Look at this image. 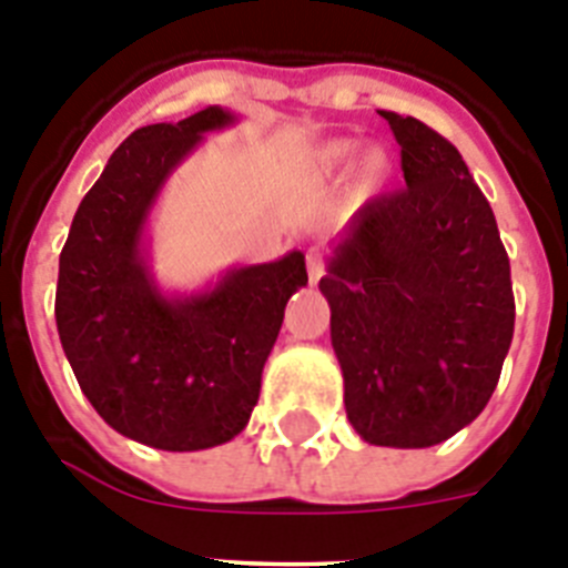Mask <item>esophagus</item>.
I'll return each mask as SVG.
<instances>
[{"label": "esophagus", "mask_w": 568, "mask_h": 568, "mask_svg": "<svg viewBox=\"0 0 568 568\" xmlns=\"http://www.w3.org/2000/svg\"><path fill=\"white\" fill-rule=\"evenodd\" d=\"M307 273H310V281H321V275H324V255L318 253V250H310L307 253Z\"/></svg>", "instance_id": "1"}]
</instances>
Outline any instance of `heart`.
<instances>
[{"mask_svg":"<svg viewBox=\"0 0 568 568\" xmlns=\"http://www.w3.org/2000/svg\"><path fill=\"white\" fill-rule=\"evenodd\" d=\"M355 155H358V142H353V139H335V142L324 144V148L315 153V164H318V170H324V173H344L346 168H353ZM386 168H389V159H386L384 150H369V153L364 155V162H361V170H364V175L369 179V182H378V179H384Z\"/></svg>","mask_w":568,"mask_h":568,"instance_id":"b5f03b06","label":"heart"}]
</instances>
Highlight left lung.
I'll return each mask as SVG.
<instances>
[{
  "label": "left lung",
  "mask_w": 568,
  "mask_h": 568,
  "mask_svg": "<svg viewBox=\"0 0 568 568\" xmlns=\"http://www.w3.org/2000/svg\"><path fill=\"white\" fill-rule=\"evenodd\" d=\"M381 115L400 144L406 187L353 215L318 287L355 433L424 449L489 404L515 295L495 213L458 148L413 115Z\"/></svg>",
  "instance_id": "8db88e82"
}]
</instances>
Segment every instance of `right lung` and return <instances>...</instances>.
I'll return each mask as SVG.
<instances>
[{
    "label": "right lung",
    "instance_id": "right-lung-1",
    "mask_svg": "<svg viewBox=\"0 0 568 568\" xmlns=\"http://www.w3.org/2000/svg\"><path fill=\"white\" fill-rule=\"evenodd\" d=\"M233 122L213 104L133 130L59 255L57 327L82 393L115 433L168 453L227 444L247 426L284 307L307 284L304 253L293 250L184 298L155 287L142 250L155 195L204 133Z\"/></svg>",
    "mask_w": 568,
    "mask_h": 568
}]
</instances>
